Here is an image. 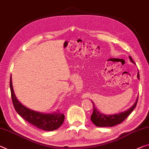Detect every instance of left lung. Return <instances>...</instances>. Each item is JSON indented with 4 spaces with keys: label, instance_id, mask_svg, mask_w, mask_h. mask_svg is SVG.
<instances>
[{
    "label": "left lung",
    "instance_id": "1",
    "mask_svg": "<svg viewBox=\"0 0 149 149\" xmlns=\"http://www.w3.org/2000/svg\"><path fill=\"white\" fill-rule=\"evenodd\" d=\"M129 59L131 63L136 65L131 57L129 56ZM137 78H138L139 80H140L139 71L138 73H137ZM137 101H138V97H137L136 101L133 104V105L131 107H130L129 109H128L127 111L113 114H105L102 113L98 109L97 106L95 104V102L92 101L93 104V113L91 116V119L93 123V124L98 127H114V126L116 125L120 124V123L123 122L125 120V118H127V116L132 113V111L136 107Z\"/></svg>",
    "mask_w": 149,
    "mask_h": 149
}]
</instances>
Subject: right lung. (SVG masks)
<instances>
[{
    "instance_id": "right-lung-1",
    "label": "right lung",
    "mask_w": 149,
    "mask_h": 149,
    "mask_svg": "<svg viewBox=\"0 0 149 149\" xmlns=\"http://www.w3.org/2000/svg\"><path fill=\"white\" fill-rule=\"evenodd\" d=\"M10 88L13 103L17 113L25 120L35 127L47 131L58 129L63 125L65 115L58 111L51 113H44L36 111L22 104L16 97L12 82V77L10 79Z\"/></svg>"
}]
</instances>
